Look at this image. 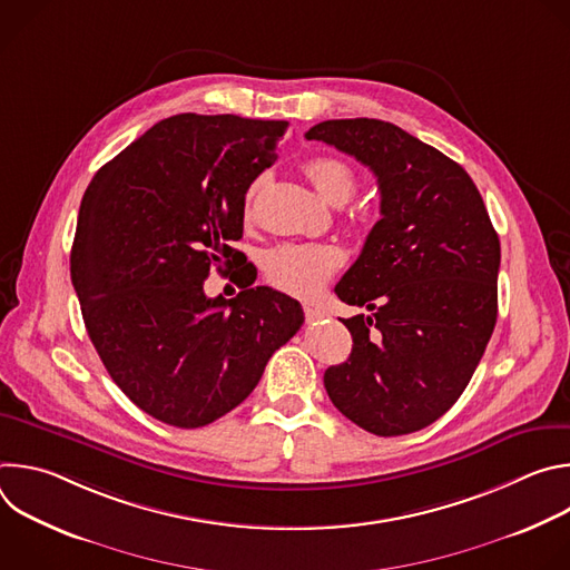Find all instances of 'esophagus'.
<instances>
[{"label": "esophagus", "mask_w": 570, "mask_h": 570, "mask_svg": "<svg viewBox=\"0 0 570 570\" xmlns=\"http://www.w3.org/2000/svg\"><path fill=\"white\" fill-rule=\"evenodd\" d=\"M304 315H306V320H308V322H313V320L324 317V311H320V308H317V306H313V304H304Z\"/></svg>", "instance_id": "34e87169"}]
</instances>
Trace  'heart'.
I'll return each instance as SVG.
<instances>
[{"label": "heart", "mask_w": 570, "mask_h": 570, "mask_svg": "<svg viewBox=\"0 0 570 570\" xmlns=\"http://www.w3.org/2000/svg\"><path fill=\"white\" fill-rule=\"evenodd\" d=\"M304 174L317 194L332 205H345L358 187L354 169L338 157H313L304 165ZM259 185L262 180L248 194V212ZM341 266L343 253L330 243H282L264 259L268 282L295 297H313Z\"/></svg>", "instance_id": "obj_1"}]
</instances>
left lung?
Returning a JSON list of instances; mask_svg holds the SVG:
<instances>
[{
    "instance_id": "1",
    "label": "left lung",
    "mask_w": 570,
    "mask_h": 570,
    "mask_svg": "<svg viewBox=\"0 0 570 570\" xmlns=\"http://www.w3.org/2000/svg\"><path fill=\"white\" fill-rule=\"evenodd\" d=\"M306 139L356 157L381 191V220L336 284L370 313L341 317L354 347L324 372V387L367 433L422 431L460 399L492 338L499 234L458 161L394 124L330 119Z\"/></svg>"
}]
</instances>
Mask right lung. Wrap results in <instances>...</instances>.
I'll return each instance as SVG.
<instances>
[{
  "instance_id": "right-lung-1",
  "label": "right lung",
  "mask_w": 570,
  "mask_h": 570,
  "mask_svg": "<svg viewBox=\"0 0 570 570\" xmlns=\"http://www.w3.org/2000/svg\"><path fill=\"white\" fill-rule=\"evenodd\" d=\"M288 121L176 115L92 178L78 212L71 284L108 374L150 417L200 429L246 399L304 322L297 299L253 286L207 297L209 268L238 266L246 191ZM232 279V277H229Z\"/></svg>"
}]
</instances>
